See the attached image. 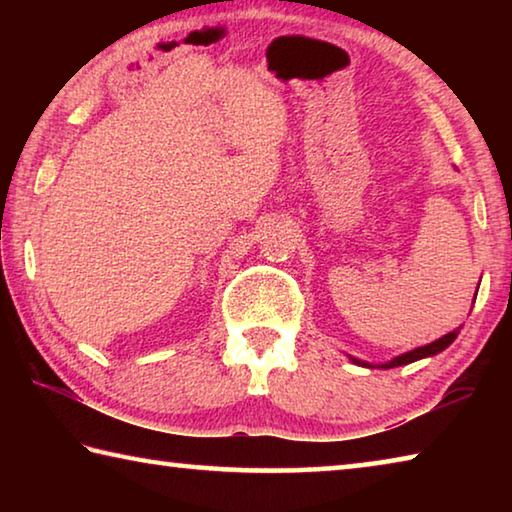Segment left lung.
<instances>
[{"mask_svg": "<svg viewBox=\"0 0 512 512\" xmlns=\"http://www.w3.org/2000/svg\"><path fill=\"white\" fill-rule=\"evenodd\" d=\"M479 289V287H476ZM461 329V327H458ZM458 329H454V332H449V334H445V336H440L438 341H433V343H429V345H422V348H415V350H411V352H404V354H400V357H395L393 361H386V363H381L379 368H395V366H406V363H413V361H418V359H424V357H433V354H438V352H443L445 348H449V345L454 343V339L458 336ZM352 359V363H357V366H366V368H375L372 366V363H368V361H361V359H354V357H350Z\"/></svg>", "mask_w": 512, "mask_h": 512, "instance_id": "1", "label": "left lung"}]
</instances>
